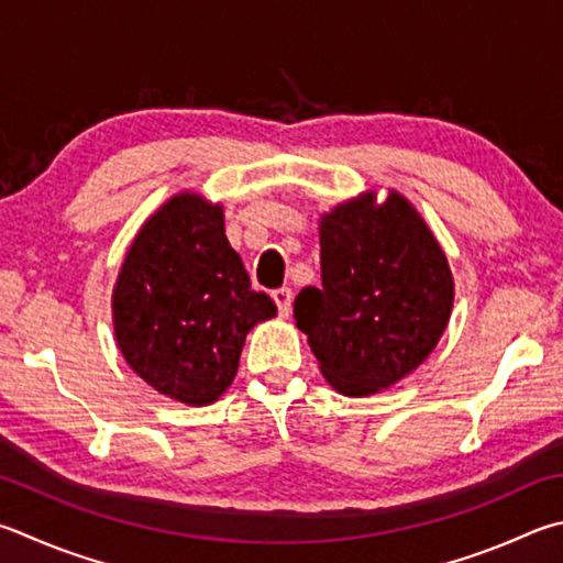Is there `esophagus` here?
<instances>
[{"label":"esophagus","mask_w":563,"mask_h":563,"mask_svg":"<svg viewBox=\"0 0 563 563\" xmlns=\"http://www.w3.org/2000/svg\"><path fill=\"white\" fill-rule=\"evenodd\" d=\"M273 300H275V305H278V312H280L283 317H288V314L292 312V290H290V288L275 290V292H273Z\"/></svg>","instance_id":"obj_1"}]
</instances>
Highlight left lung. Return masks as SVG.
Returning a JSON list of instances; mask_svg holds the SVG:
<instances>
[{
	"label": "left lung",
	"instance_id": "obj_1",
	"mask_svg": "<svg viewBox=\"0 0 563 563\" xmlns=\"http://www.w3.org/2000/svg\"><path fill=\"white\" fill-rule=\"evenodd\" d=\"M320 288L295 298L298 330L344 396H372L416 372L441 340L455 283L441 243L404 194L388 189L320 217Z\"/></svg>",
	"mask_w": 563,
	"mask_h": 563
}]
</instances>
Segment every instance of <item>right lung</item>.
<instances>
[{
    "mask_svg": "<svg viewBox=\"0 0 563 563\" xmlns=\"http://www.w3.org/2000/svg\"><path fill=\"white\" fill-rule=\"evenodd\" d=\"M275 312L231 249L221 203L189 189L142 223L112 288V330L130 369L187 406L227 391L246 334Z\"/></svg>",
    "mask_w": 563,
    "mask_h": 563,
    "instance_id": "right-lung-1",
    "label": "right lung"
}]
</instances>
